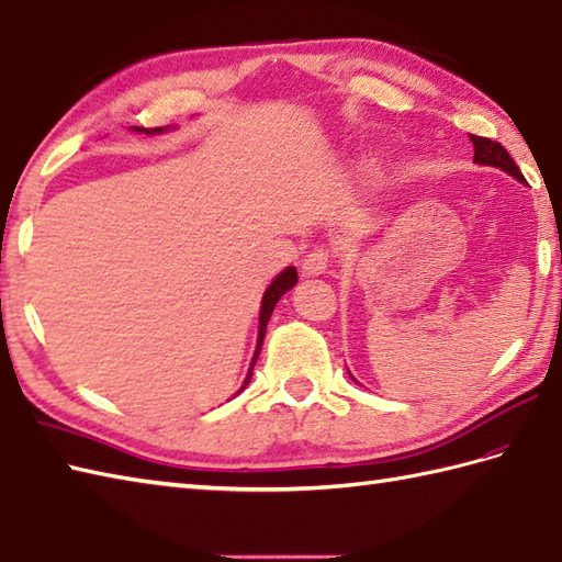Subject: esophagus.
<instances>
[{
  "instance_id": "obj_1",
  "label": "esophagus",
  "mask_w": 562,
  "mask_h": 562,
  "mask_svg": "<svg viewBox=\"0 0 562 562\" xmlns=\"http://www.w3.org/2000/svg\"><path fill=\"white\" fill-rule=\"evenodd\" d=\"M330 262V250L326 246H316L308 250L302 260V274L304 278H314V274H324Z\"/></svg>"
}]
</instances>
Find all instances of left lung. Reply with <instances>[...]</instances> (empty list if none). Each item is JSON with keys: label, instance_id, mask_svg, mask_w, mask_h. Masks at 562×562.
I'll return each instance as SVG.
<instances>
[{"label": "left lung", "instance_id": "obj_1", "mask_svg": "<svg viewBox=\"0 0 562 562\" xmlns=\"http://www.w3.org/2000/svg\"><path fill=\"white\" fill-rule=\"evenodd\" d=\"M473 142V161L483 164V166H495V169H503L509 176H515L517 181L524 183V176L519 171V166L515 164V159L509 157L507 149L499 145V142H493L487 137H479V135H469Z\"/></svg>", "mask_w": 562, "mask_h": 562}]
</instances>
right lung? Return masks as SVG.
<instances>
[{"instance_id": "right-lung-1", "label": "right lung", "mask_w": 562, "mask_h": 562, "mask_svg": "<svg viewBox=\"0 0 562 562\" xmlns=\"http://www.w3.org/2000/svg\"><path fill=\"white\" fill-rule=\"evenodd\" d=\"M135 133H145V135H161L166 127H133ZM296 284V268H284L278 278H274L272 282H270V288L266 290V294H262V302H260V321H258V345H256V355H254V362H250V369H248V374H246V381H244V386H241V391L246 389V384L250 381V376H254V364H256V360H258V355H260V348H262V338H266V328H268V321H270V316H272V308H274V304L280 302V296L284 294V292H290L292 288Z\"/></svg>"}]
</instances>
